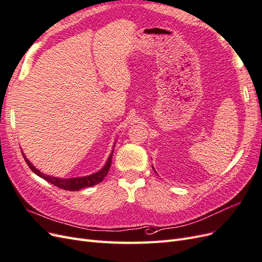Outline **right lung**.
I'll list each match as a JSON object with an SVG mask.
<instances>
[{
	"instance_id": "add662e5",
	"label": "right lung",
	"mask_w": 262,
	"mask_h": 262,
	"mask_svg": "<svg viewBox=\"0 0 262 262\" xmlns=\"http://www.w3.org/2000/svg\"><path fill=\"white\" fill-rule=\"evenodd\" d=\"M112 157H113V154L110 155L107 164L105 165V167L102 168L100 171H98L96 173H93V175H91V176L81 177V178L61 179V178L50 177V176L45 175V173L40 172L37 168H35L34 166L30 164V162L27 160V158L24 156L26 163L29 166V168L33 170L36 173V175L40 176L41 178H43L45 180L50 182V184L54 185L55 187H58V188L63 189V190H68V191H77V190H80V189H83V188H86V187H92V186H95V185L99 184V182H101L102 179H104L108 173V171L110 169V166H112Z\"/></svg>"
}]
</instances>
